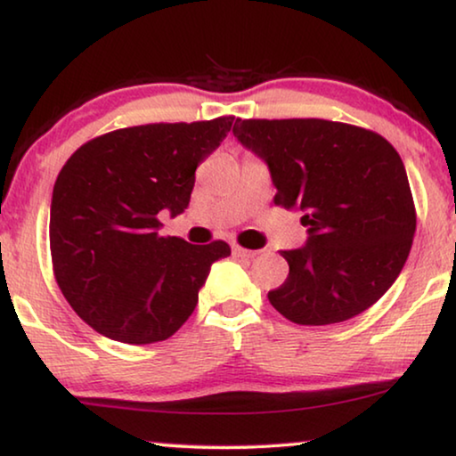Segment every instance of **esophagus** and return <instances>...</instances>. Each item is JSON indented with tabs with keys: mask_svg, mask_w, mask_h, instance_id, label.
I'll return each instance as SVG.
<instances>
[{
	"mask_svg": "<svg viewBox=\"0 0 456 456\" xmlns=\"http://www.w3.org/2000/svg\"><path fill=\"white\" fill-rule=\"evenodd\" d=\"M232 255H234V257H240V259H253L255 255H257V251H248V248H242L239 245H234Z\"/></svg>",
	"mask_w": 456,
	"mask_h": 456,
	"instance_id": "esophagus-1",
	"label": "esophagus"
}]
</instances>
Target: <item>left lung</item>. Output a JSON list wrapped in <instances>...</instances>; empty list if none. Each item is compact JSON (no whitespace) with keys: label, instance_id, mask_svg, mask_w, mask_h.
Here are the masks:
<instances>
[{"label":"left lung","instance_id":"1","mask_svg":"<svg viewBox=\"0 0 456 456\" xmlns=\"http://www.w3.org/2000/svg\"><path fill=\"white\" fill-rule=\"evenodd\" d=\"M236 141L265 161L273 201L301 211L307 240L282 251L289 278L272 307L298 326L363 314L395 284L415 236L401 155L371 130L330 120H240Z\"/></svg>","mask_w":456,"mask_h":456}]
</instances>
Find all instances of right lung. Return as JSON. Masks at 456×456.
<instances>
[{
  "label": "right lung",
  "mask_w": 456,
  "mask_h": 456,
  "mask_svg": "<svg viewBox=\"0 0 456 456\" xmlns=\"http://www.w3.org/2000/svg\"><path fill=\"white\" fill-rule=\"evenodd\" d=\"M224 116L145 124L97 136L58 174L49 211L53 272L95 332L128 345L170 338L230 247L159 236V214L189 208L195 170L232 128Z\"/></svg>",
  "instance_id": "add662e5"
}]
</instances>
